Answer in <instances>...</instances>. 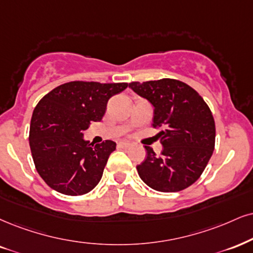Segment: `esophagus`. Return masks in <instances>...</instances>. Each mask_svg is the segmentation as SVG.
Returning a JSON list of instances; mask_svg holds the SVG:
<instances>
[{
    "label": "esophagus",
    "instance_id": "obj_1",
    "mask_svg": "<svg viewBox=\"0 0 253 253\" xmlns=\"http://www.w3.org/2000/svg\"><path fill=\"white\" fill-rule=\"evenodd\" d=\"M118 146H120V148H131L132 143L126 142V141H122L118 143Z\"/></svg>",
    "mask_w": 253,
    "mask_h": 253
}]
</instances>
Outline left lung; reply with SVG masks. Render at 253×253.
Returning <instances> with one entry per match:
<instances>
[{"instance_id":"1","label":"left lung","mask_w":253,"mask_h":253,"mask_svg":"<svg viewBox=\"0 0 253 253\" xmlns=\"http://www.w3.org/2000/svg\"><path fill=\"white\" fill-rule=\"evenodd\" d=\"M154 107L152 126L163 150L157 156L145 145L146 158L137 165L139 177L151 189L177 192L199 178L214 149L216 127L210 108L188 84L172 79L129 84Z\"/></svg>"}]
</instances>
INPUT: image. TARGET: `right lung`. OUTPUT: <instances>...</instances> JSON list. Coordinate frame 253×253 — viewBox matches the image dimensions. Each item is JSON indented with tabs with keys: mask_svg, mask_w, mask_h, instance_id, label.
Returning a JSON list of instances; mask_svg holds the SVG:
<instances>
[{
	"mask_svg": "<svg viewBox=\"0 0 253 253\" xmlns=\"http://www.w3.org/2000/svg\"><path fill=\"white\" fill-rule=\"evenodd\" d=\"M127 83L75 82L57 86L39 102L30 122L29 144L37 172L57 192L80 196L102 178L116 143L93 145L84 139L91 122H99L109 98Z\"/></svg>",
	"mask_w": 253,
	"mask_h": 253,
	"instance_id": "1",
	"label": "right lung"
}]
</instances>
